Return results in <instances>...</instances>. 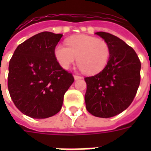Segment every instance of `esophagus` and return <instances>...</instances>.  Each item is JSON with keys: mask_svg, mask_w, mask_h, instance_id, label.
<instances>
[{"mask_svg": "<svg viewBox=\"0 0 151 151\" xmlns=\"http://www.w3.org/2000/svg\"><path fill=\"white\" fill-rule=\"evenodd\" d=\"M83 77L81 76H79V75H74V79L75 80H79V79H82Z\"/></svg>", "mask_w": 151, "mask_h": 151, "instance_id": "34e87169", "label": "esophagus"}]
</instances>
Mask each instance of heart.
Instances as JSON below:
<instances>
[{"label":"heart","instance_id":"1","mask_svg":"<svg viewBox=\"0 0 151 151\" xmlns=\"http://www.w3.org/2000/svg\"><path fill=\"white\" fill-rule=\"evenodd\" d=\"M66 45H58L55 57L64 69L70 67L78 58V66L87 74L99 73L107 65L110 56L109 44L104 40L86 35L69 38Z\"/></svg>","mask_w":151,"mask_h":151}]
</instances>
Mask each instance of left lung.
Returning a JSON list of instances; mask_svg holds the SVG:
<instances>
[{"label":"left lung","instance_id":"left-lung-1","mask_svg":"<svg viewBox=\"0 0 151 151\" xmlns=\"http://www.w3.org/2000/svg\"><path fill=\"white\" fill-rule=\"evenodd\" d=\"M96 34L109 44L110 56L103 70L85 78V105L91 114L107 118L126 110L133 101L140 83L141 63L122 39L106 32Z\"/></svg>","mask_w":151,"mask_h":151}]
</instances>
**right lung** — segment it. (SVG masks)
Returning a JSON list of instances; mask_svg holds the SVG:
<instances>
[{
    "label": "right lung",
    "instance_id": "1",
    "mask_svg": "<svg viewBox=\"0 0 151 151\" xmlns=\"http://www.w3.org/2000/svg\"><path fill=\"white\" fill-rule=\"evenodd\" d=\"M63 34L41 32L20 44L11 58L8 88L19 110L33 118H47L61 110L74 78L55 57Z\"/></svg>",
    "mask_w": 151,
    "mask_h": 151
}]
</instances>
